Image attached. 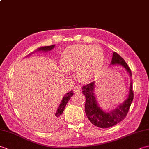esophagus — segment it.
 <instances>
[{
  "label": "esophagus",
  "instance_id": "esophagus-1",
  "mask_svg": "<svg viewBox=\"0 0 149 149\" xmlns=\"http://www.w3.org/2000/svg\"><path fill=\"white\" fill-rule=\"evenodd\" d=\"M81 91V88L79 86H75V88H74V92L75 93H79Z\"/></svg>",
  "mask_w": 149,
  "mask_h": 149
}]
</instances>
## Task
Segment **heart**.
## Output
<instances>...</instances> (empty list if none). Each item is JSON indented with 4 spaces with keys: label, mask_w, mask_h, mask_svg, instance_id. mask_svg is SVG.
<instances>
[{
    "label": "heart",
    "mask_w": 149,
    "mask_h": 149,
    "mask_svg": "<svg viewBox=\"0 0 149 149\" xmlns=\"http://www.w3.org/2000/svg\"><path fill=\"white\" fill-rule=\"evenodd\" d=\"M104 53L98 45L77 44L68 47L61 57V65L65 70L75 68V74L82 81L95 78L102 68Z\"/></svg>",
    "instance_id": "obj_1"
}]
</instances>
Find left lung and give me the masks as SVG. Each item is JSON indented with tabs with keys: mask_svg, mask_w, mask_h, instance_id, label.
<instances>
[{
	"mask_svg": "<svg viewBox=\"0 0 149 149\" xmlns=\"http://www.w3.org/2000/svg\"><path fill=\"white\" fill-rule=\"evenodd\" d=\"M111 65H120L124 67L130 76L131 70L121 56L116 52H113ZM132 82L131 81L129 95L124 102L111 111L105 112L98 105L94 93L95 82L84 85L82 88L83 93L85 95V113L90 122L100 128H109L115 125L125 118L133 100L134 93L132 90Z\"/></svg>",
	"mask_w": 149,
	"mask_h": 149,
	"instance_id": "left-lung-1",
	"label": "left lung"
}]
</instances>
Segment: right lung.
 <instances>
[{"label":"right lung","mask_w":149,"mask_h":149,"mask_svg":"<svg viewBox=\"0 0 149 149\" xmlns=\"http://www.w3.org/2000/svg\"><path fill=\"white\" fill-rule=\"evenodd\" d=\"M54 47H55V45L42 47H40V48L36 50V51L47 52V51H49V50H51L52 49H53ZM73 94H74V93H73V91L72 90L70 91H69V92L66 93V95H65V96L63 97V99L61 100V104H59L58 108L56 111L55 115H54V119L52 120L51 123H50L49 125H42V126H41V127H42L41 128H42L43 130L47 131L50 128H52L54 127H56V126L59 125V124L61 123V120H62V114H63V111H64V109L66 105V104L68 103V100L70 99V98L73 95Z\"/></svg>","instance_id":"1"}]
</instances>
